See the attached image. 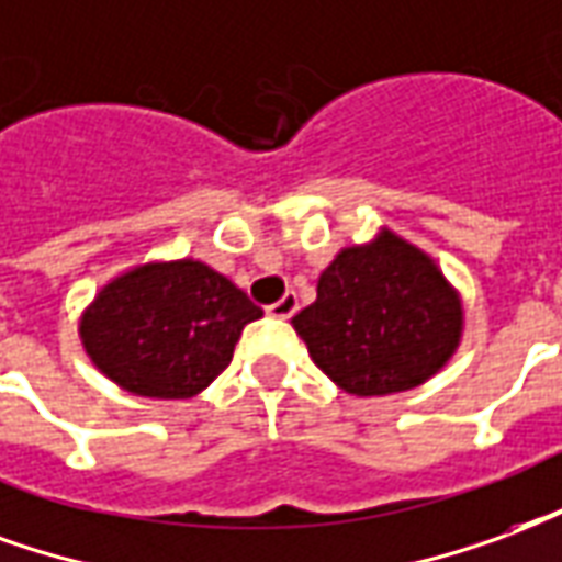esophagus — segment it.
I'll return each instance as SVG.
<instances>
[{
	"mask_svg": "<svg viewBox=\"0 0 562 562\" xmlns=\"http://www.w3.org/2000/svg\"><path fill=\"white\" fill-rule=\"evenodd\" d=\"M269 314H272V317H278V321H290V317H293V314H296L299 311V299H296V293H284V296L278 299L276 305H269Z\"/></svg>",
	"mask_w": 562,
	"mask_h": 562,
	"instance_id": "esophagus-1",
	"label": "esophagus"
}]
</instances>
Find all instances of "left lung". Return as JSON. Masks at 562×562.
I'll return each instance as SVG.
<instances>
[{
  "instance_id": "8db88e82",
  "label": "left lung",
  "mask_w": 562,
  "mask_h": 562,
  "mask_svg": "<svg viewBox=\"0 0 562 562\" xmlns=\"http://www.w3.org/2000/svg\"><path fill=\"white\" fill-rule=\"evenodd\" d=\"M293 329L335 386L374 398L422 386L452 359L464 305L428 254L383 227L338 251Z\"/></svg>"
}]
</instances>
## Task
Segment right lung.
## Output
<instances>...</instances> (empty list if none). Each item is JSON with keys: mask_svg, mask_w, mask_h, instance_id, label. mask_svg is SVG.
<instances>
[{"mask_svg": "<svg viewBox=\"0 0 562 562\" xmlns=\"http://www.w3.org/2000/svg\"><path fill=\"white\" fill-rule=\"evenodd\" d=\"M263 311L200 260H151L104 284L80 314L86 356L140 398H194L231 366Z\"/></svg>", "mask_w": 562, "mask_h": 562, "instance_id": "obj_1", "label": "right lung"}]
</instances>
